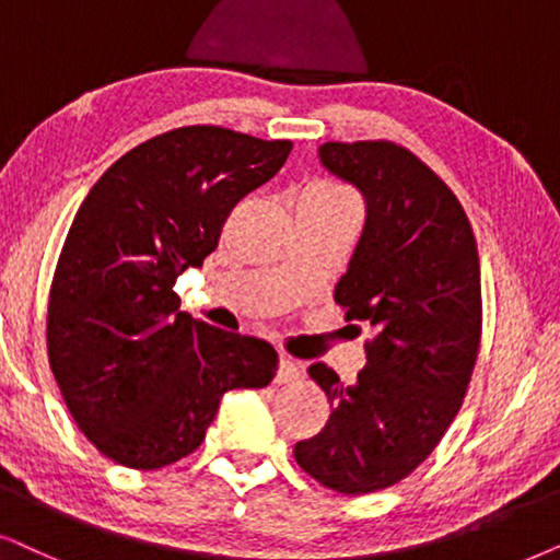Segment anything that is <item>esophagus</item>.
I'll return each mask as SVG.
<instances>
[{
    "label": "esophagus",
    "instance_id": "esophagus-1",
    "mask_svg": "<svg viewBox=\"0 0 560 560\" xmlns=\"http://www.w3.org/2000/svg\"><path fill=\"white\" fill-rule=\"evenodd\" d=\"M296 378H300V366H296V363L289 355H281L279 358V371H276V382L289 384V382H296Z\"/></svg>",
    "mask_w": 560,
    "mask_h": 560
}]
</instances>
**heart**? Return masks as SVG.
<instances>
[{
  "label": "heart",
  "instance_id": "b5f03b06",
  "mask_svg": "<svg viewBox=\"0 0 560 560\" xmlns=\"http://www.w3.org/2000/svg\"><path fill=\"white\" fill-rule=\"evenodd\" d=\"M310 191H317V194H340V191H335V189H327V186H317V189H310Z\"/></svg>",
  "mask_w": 560,
  "mask_h": 560
}]
</instances>
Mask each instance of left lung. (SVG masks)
<instances>
[{
	"label": "left lung",
	"mask_w": 560,
	"mask_h": 560,
	"mask_svg": "<svg viewBox=\"0 0 560 560\" xmlns=\"http://www.w3.org/2000/svg\"><path fill=\"white\" fill-rule=\"evenodd\" d=\"M319 159L366 199L335 304L371 338L355 384L310 366L332 412L294 458L323 487L355 497L407 479L464 405L481 342V268L458 197L405 145L330 140Z\"/></svg>",
	"instance_id": "8db88e82"
}]
</instances>
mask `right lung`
Segmentation results:
<instances>
[{
  "instance_id": "1",
  "label": "right lung",
  "mask_w": 560,
  "mask_h": 560,
  "mask_svg": "<svg viewBox=\"0 0 560 560\" xmlns=\"http://www.w3.org/2000/svg\"><path fill=\"white\" fill-rule=\"evenodd\" d=\"M289 153L292 140L186 125L117 159L81 202L50 281L48 361L79 430L115 464H176L222 394L276 376L266 340L191 319L174 287Z\"/></svg>"
}]
</instances>
